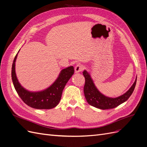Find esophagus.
I'll return each instance as SVG.
<instances>
[{"mask_svg":"<svg viewBox=\"0 0 147 147\" xmlns=\"http://www.w3.org/2000/svg\"><path fill=\"white\" fill-rule=\"evenodd\" d=\"M84 67L82 65V64H78L75 67V72L76 74H78L79 72H82V71L83 70Z\"/></svg>","mask_w":147,"mask_h":147,"instance_id":"1","label":"esophagus"}]
</instances>
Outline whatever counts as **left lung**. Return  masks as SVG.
Masks as SVG:
<instances>
[{
	"label": "left lung",
	"mask_w": 147,
	"mask_h": 147,
	"mask_svg": "<svg viewBox=\"0 0 147 147\" xmlns=\"http://www.w3.org/2000/svg\"><path fill=\"white\" fill-rule=\"evenodd\" d=\"M83 74L85 78V84L83 91L87 102L94 107L102 110L113 109L126 102L134 91L137 81L136 77L134 83L124 94L117 97H109L102 94L98 90L95 86L90 73L84 70Z\"/></svg>",
	"instance_id": "1"
}]
</instances>
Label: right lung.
Returning a JSON list of instances; mask_svg holds the SVG:
<instances>
[{
	"label": "right lung",
	"mask_w": 147,
	"mask_h": 147,
	"mask_svg": "<svg viewBox=\"0 0 147 147\" xmlns=\"http://www.w3.org/2000/svg\"><path fill=\"white\" fill-rule=\"evenodd\" d=\"M20 50L13 60L11 78L15 89L20 98L26 104L35 109H51L55 107L61 100L65 84L74 74V67L70 66L62 70L55 82L45 90L30 91L21 86L16 77L15 63Z\"/></svg>",
	"instance_id": "obj_1"
}]
</instances>
